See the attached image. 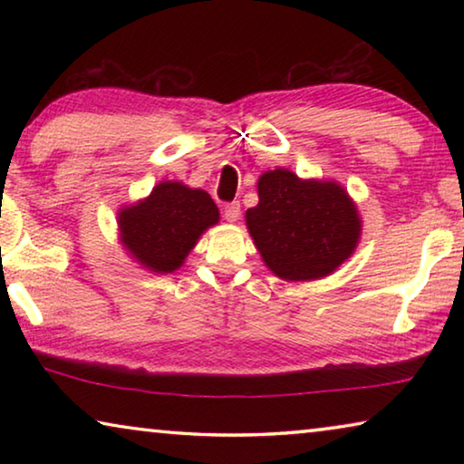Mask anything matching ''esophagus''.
Returning <instances> with one entry per match:
<instances>
[{"mask_svg": "<svg viewBox=\"0 0 464 464\" xmlns=\"http://www.w3.org/2000/svg\"><path fill=\"white\" fill-rule=\"evenodd\" d=\"M239 215H241V204H239V202H229V204H227V207H225V210H223V217H225L229 223L237 221Z\"/></svg>", "mask_w": 464, "mask_h": 464, "instance_id": "34e87169", "label": "esophagus"}]
</instances>
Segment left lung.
Segmentation results:
<instances>
[{"label": "left lung", "instance_id": "obj_1", "mask_svg": "<svg viewBox=\"0 0 464 464\" xmlns=\"http://www.w3.org/2000/svg\"><path fill=\"white\" fill-rule=\"evenodd\" d=\"M260 202L246 223L266 266L285 280H317L354 254L362 231L348 192L329 179H301L288 169L257 179Z\"/></svg>", "mask_w": 464, "mask_h": 464}]
</instances>
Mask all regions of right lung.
I'll use <instances>...</instances> for the list:
<instances>
[{"instance_id":"obj_1","label":"right lung","mask_w":464,"mask_h":464,"mask_svg":"<svg viewBox=\"0 0 464 464\" xmlns=\"http://www.w3.org/2000/svg\"><path fill=\"white\" fill-rule=\"evenodd\" d=\"M217 223L218 208L213 198L182 182H160L147 198L119 213L124 249L157 274L178 270L200 235Z\"/></svg>"}]
</instances>
